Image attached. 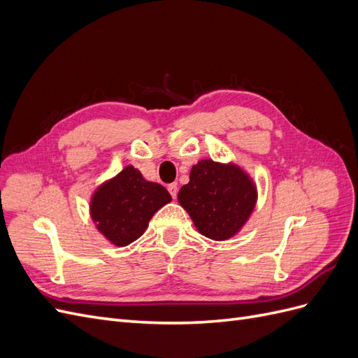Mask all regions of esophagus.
<instances>
[{
  "label": "esophagus",
  "instance_id": "34e87169",
  "mask_svg": "<svg viewBox=\"0 0 358 358\" xmlns=\"http://www.w3.org/2000/svg\"><path fill=\"white\" fill-rule=\"evenodd\" d=\"M167 189L170 192V196L173 199H176V196H178V185H176V183H170V185L167 187Z\"/></svg>",
  "mask_w": 358,
  "mask_h": 358
}]
</instances>
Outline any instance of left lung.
Returning a JSON list of instances; mask_svg holds the SVG:
<instances>
[{
	"instance_id": "8db88e82",
	"label": "left lung",
	"mask_w": 358,
	"mask_h": 358,
	"mask_svg": "<svg viewBox=\"0 0 358 358\" xmlns=\"http://www.w3.org/2000/svg\"><path fill=\"white\" fill-rule=\"evenodd\" d=\"M196 229L212 241L231 239L242 230L257 203L252 179L236 164L201 159L178 194Z\"/></svg>"
}]
</instances>
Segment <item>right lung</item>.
Instances as JSON below:
<instances>
[{"label":"right lung","mask_w":358,"mask_h":358,"mask_svg":"<svg viewBox=\"0 0 358 358\" xmlns=\"http://www.w3.org/2000/svg\"><path fill=\"white\" fill-rule=\"evenodd\" d=\"M169 191L146 180L133 166L96 188L91 199V218L107 241L127 246L148 229L154 213L170 203Z\"/></svg>","instance_id":"add662e5"}]
</instances>
